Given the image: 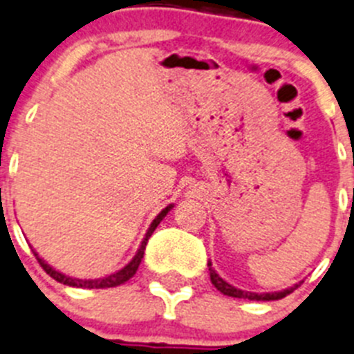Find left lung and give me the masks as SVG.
I'll return each mask as SVG.
<instances>
[{"instance_id":"obj_1","label":"left lung","mask_w":354,"mask_h":354,"mask_svg":"<svg viewBox=\"0 0 354 354\" xmlns=\"http://www.w3.org/2000/svg\"><path fill=\"white\" fill-rule=\"evenodd\" d=\"M207 267H209V277H211V283L214 285V288L220 290V292L223 293V295H229V297H236V299H248V300H279L283 299V297L290 295L292 292H295L297 288L300 286V283H297V285L290 286V288L283 290V292H274V293H255V292H243V290L236 288V286L229 285L227 281H223L222 277L218 276L216 272H214V269H211V262H207Z\"/></svg>"}]
</instances>
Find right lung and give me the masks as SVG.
I'll return each instance as SVG.
<instances>
[{
	"label": "right lung",
	"instance_id": "obj_1",
	"mask_svg": "<svg viewBox=\"0 0 354 354\" xmlns=\"http://www.w3.org/2000/svg\"><path fill=\"white\" fill-rule=\"evenodd\" d=\"M171 209H173V204H169L167 207H164V209L157 214V218H155L153 222H151L150 229H148L147 236H145L143 243H141L140 250H138V253L134 255V259H132L131 262L124 267V269H120L118 272H115V274H110V276H106V277H99V279H77V277H69V276H66V274L59 272V270L52 269V267L48 266L45 260L39 259L38 253L36 252H32V253H35L36 260H38L39 266L43 267V270H45V272H47L50 277H54L55 281L62 283V285L75 286V288H113V286H118V285H122V283L129 281V279H131V277L136 274L138 267H140V263H141V259H143V255H145V248H147L148 239H150V236L153 234V230L157 229L158 223L162 222V218L166 216Z\"/></svg>",
	"mask_w": 354,
	"mask_h": 354
}]
</instances>
